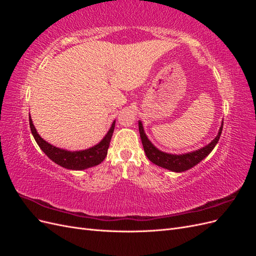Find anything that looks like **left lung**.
I'll use <instances>...</instances> for the list:
<instances>
[{
  "label": "left lung",
  "instance_id": "1",
  "mask_svg": "<svg viewBox=\"0 0 256 256\" xmlns=\"http://www.w3.org/2000/svg\"><path fill=\"white\" fill-rule=\"evenodd\" d=\"M222 128H223V122L220 127L218 136L214 138V140H212V143H209L208 145L203 147V148L194 150L192 152L184 154H166L159 150L152 144V142L147 138L144 132L142 122H138V131H140L143 148L147 158H148L152 164H154L156 166L170 170V171H173V172L187 171V170L196 166L198 162H200L206 156H208V154H210V152L214 150L216 144L218 143L222 132Z\"/></svg>",
  "mask_w": 256,
  "mask_h": 256
}]
</instances>
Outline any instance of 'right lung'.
Returning <instances> with one entry per match:
<instances>
[{"label":"right lung","instance_id":"right-lung-1","mask_svg":"<svg viewBox=\"0 0 256 256\" xmlns=\"http://www.w3.org/2000/svg\"><path fill=\"white\" fill-rule=\"evenodd\" d=\"M115 122H113L110 130L108 131V134L102 138V142L98 143L97 145L85 150L69 152L58 148V147L49 144L48 142H46L44 138H42L40 136L37 134L30 116V131H32V134L35 138V141L37 142L38 146L40 147V150L47 154L53 162H56V164L68 170H85L102 164L106 157L108 148H109V145L111 142Z\"/></svg>","mask_w":256,"mask_h":256}]
</instances>
